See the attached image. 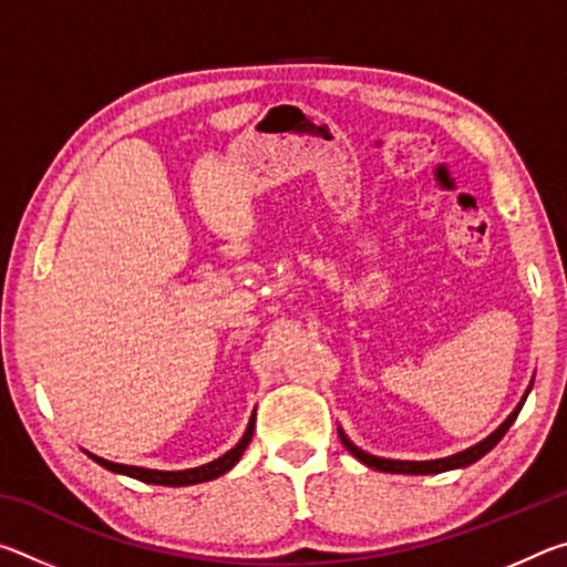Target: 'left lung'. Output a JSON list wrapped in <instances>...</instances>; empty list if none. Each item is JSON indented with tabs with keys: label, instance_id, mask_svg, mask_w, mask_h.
Returning a JSON list of instances; mask_svg holds the SVG:
<instances>
[{
	"label": "left lung",
	"instance_id": "1",
	"mask_svg": "<svg viewBox=\"0 0 567 567\" xmlns=\"http://www.w3.org/2000/svg\"><path fill=\"white\" fill-rule=\"evenodd\" d=\"M530 388H533V380H530V385H527L520 402H517V405H515V410L503 420L501 427L493 430L491 435H487L485 440H480V443H475L473 447L463 450V453H455V455H447V457H440V460H390V457H378V455L364 453V450H360L358 445H354L352 440L342 433V427H338V433H340L342 445L348 447L350 453L358 457L362 465H368L372 470H380V473H395V475H437V473H447V470H457V467H467V465L477 463L480 457H483L485 453H491V450L497 443H501L503 435L507 433V430H511V425L515 422V417L520 415V410L525 405L527 392H530Z\"/></svg>",
	"mask_w": 567,
	"mask_h": 567
}]
</instances>
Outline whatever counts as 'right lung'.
I'll use <instances>...</instances> for the list:
<instances>
[{"label": "right lung", "instance_id": "1", "mask_svg": "<svg viewBox=\"0 0 567 567\" xmlns=\"http://www.w3.org/2000/svg\"><path fill=\"white\" fill-rule=\"evenodd\" d=\"M252 433H255V412L252 417H249L247 422V430L245 435L239 437V443L227 450L225 455H219L217 460H213V463H205L199 467H187V470H150V467H137V465H122V463H112V460H104L100 455H92L87 453L94 463L102 465L104 470H110V473H117V475H127V477H134V480H142V483H150V485H167V487H185V485H197V483H207V480H215L219 475H225L227 470H233L239 457H243V453L249 445V440H252Z\"/></svg>", "mask_w": 567, "mask_h": 567}]
</instances>
